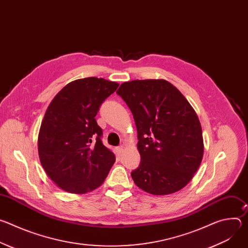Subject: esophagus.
<instances>
[{
	"mask_svg": "<svg viewBox=\"0 0 248 248\" xmlns=\"http://www.w3.org/2000/svg\"><path fill=\"white\" fill-rule=\"evenodd\" d=\"M123 151H124V147H123V146H120V147H118V148H117V152H118L120 155L122 154V152H123Z\"/></svg>",
	"mask_w": 248,
	"mask_h": 248,
	"instance_id": "esophagus-1",
	"label": "esophagus"
}]
</instances>
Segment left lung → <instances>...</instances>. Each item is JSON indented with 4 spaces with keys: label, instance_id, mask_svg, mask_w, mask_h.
Instances as JSON below:
<instances>
[{
    "label": "left lung",
    "instance_id": "1",
    "mask_svg": "<svg viewBox=\"0 0 248 248\" xmlns=\"http://www.w3.org/2000/svg\"><path fill=\"white\" fill-rule=\"evenodd\" d=\"M130 109L136 129L138 168L134 184L154 195L181 190L193 178L204 151L198 117L186 97L164 79L132 80L117 91Z\"/></svg>",
    "mask_w": 248,
    "mask_h": 248
}]
</instances>
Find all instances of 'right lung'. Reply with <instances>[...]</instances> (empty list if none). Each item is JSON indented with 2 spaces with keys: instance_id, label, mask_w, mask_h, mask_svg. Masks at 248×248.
Segmentation results:
<instances>
[{
  "instance_id": "right-lung-1",
  "label": "right lung",
  "mask_w": 248,
  "mask_h": 248,
  "mask_svg": "<svg viewBox=\"0 0 248 248\" xmlns=\"http://www.w3.org/2000/svg\"><path fill=\"white\" fill-rule=\"evenodd\" d=\"M119 83L98 78L64 86L46 111L38 136L41 165L62 190L85 193L99 187L116 161L102 143L96 115Z\"/></svg>"
}]
</instances>
